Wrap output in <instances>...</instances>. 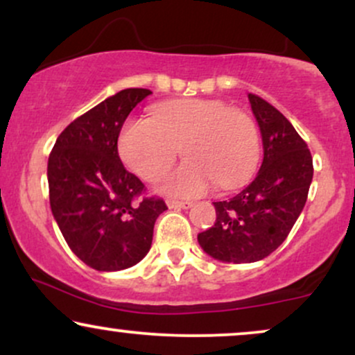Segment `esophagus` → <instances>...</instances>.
<instances>
[{
  "mask_svg": "<svg viewBox=\"0 0 355 355\" xmlns=\"http://www.w3.org/2000/svg\"><path fill=\"white\" fill-rule=\"evenodd\" d=\"M168 209H189L191 207L190 202H178V200H166Z\"/></svg>",
  "mask_w": 355,
  "mask_h": 355,
  "instance_id": "34e87169",
  "label": "esophagus"
}]
</instances>
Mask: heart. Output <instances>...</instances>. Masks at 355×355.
Wrapping results in <instances>:
<instances>
[{
	"mask_svg": "<svg viewBox=\"0 0 355 355\" xmlns=\"http://www.w3.org/2000/svg\"><path fill=\"white\" fill-rule=\"evenodd\" d=\"M182 148L185 164L162 180L173 197H198L214 183L230 190L255 168L260 153L254 118L220 100H178L157 105L152 120L128 118L118 137L123 164L146 182L164 175Z\"/></svg>",
	"mask_w": 355,
	"mask_h": 355,
	"instance_id": "heart-1",
	"label": "heart"
}]
</instances>
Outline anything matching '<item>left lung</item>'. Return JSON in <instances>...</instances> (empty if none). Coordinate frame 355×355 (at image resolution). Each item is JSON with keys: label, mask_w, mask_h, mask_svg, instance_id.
Wrapping results in <instances>:
<instances>
[{"label": "left lung", "mask_w": 355, "mask_h": 355, "mask_svg": "<svg viewBox=\"0 0 355 355\" xmlns=\"http://www.w3.org/2000/svg\"><path fill=\"white\" fill-rule=\"evenodd\" d=\"M248 101L262 133V166L240 193L214 203V227L198 234L203 250L222 262L250 263L270 255L299 218L313 175L311 150L291 121L254 93Z\"/></svg>", "instance_id": "8db88e82"}]
</instances>
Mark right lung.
<instances>
[{
	"label": "right lung",
	"mask_w": 355,
	"mask_h": 355,
	"mask_svg": "<svg viewBox=\"0 0 355 355\" xmlns=\"http://www.w3.org/2000/svg\"><path fill=\"white\" fill-rule=\"evenodd\" d=\"M126 88L73 120L48 158L53 217L81 262L100 272L123 270L152 247L153 227L166 210L118 157L126 116L150 95Z\"/></svg>",
	"instance_id": "obj_1"
}]
</instances>
